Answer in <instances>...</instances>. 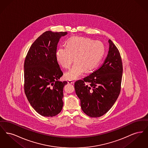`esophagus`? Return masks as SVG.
Wrapping results in <instances>:
<instances>
[{
  "label": "esophagus",
  "instance_id": "esophagus-1",
  "mask_svg": "<svg viewBox=\"0 0 148 148\" xmlns=\"http://www.w3.org/2000/svg\"><path fill=\"white\" fill-rule=\"evenodd\" d=\"M68 84H73L74 83V82L73 80H69L68 81Z\"/></svg>",
  "mask_w": 148,
  "mask_h": 148
}]
</instances>
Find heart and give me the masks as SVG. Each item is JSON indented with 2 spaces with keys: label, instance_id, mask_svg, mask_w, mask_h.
Returning a JSON list of instances; mask_svg holds the SVG:
<instances>
[{
  "label": "heart",
  "instance_id": "obj_1",
  "mask_svg": "<svg viewBox=\"0 0 148 148\" xmlns=\"http://www.w3.org/2000/svg\"><path fill=\"white\" fill-rule=\"evenodd\" d=\"M105 53L104 44L100 41L90 38L74 36L66 42L65 47L57 50V62L65 69L69 68L74 60L75 63L70 71L65 74L67 80H74L82 75L85 71L95 69Z\"/></svg>",
  "mask_w": 148,
  "mask_h": 148
}]
</instances>
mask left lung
Here are the masks:
<instances>
[{"label": "left lung", "mask_w": 148, "mask_h": 148, "mask_svg": "<svg viewBox=\"0 0 148 148\" xmlns=\"http://www.w3.org/2000/svg\"><path fill=\"white\" fill-rule=\"evenodd\" d=\"M108 42V54L101 66L74 84L82 110L92 118L100 117L107 113L120 92L122 60L115 44L110 39Z\"/></svg>", "instance_id": "1"}]
</instances>
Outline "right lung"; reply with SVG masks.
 <instances>
[{
    "label": "right lung",
    "mask_w": 148,
    "mask_h": 148,
    "mask_svg": "<svg viewBox=\"0 0 148 148\" xmlns=\"http://www.w3.org/2000/svg\"><path fill=\"white\" fill-rule=\"evenodd\" d=\"M67 32L47 31L32 44L24 62V91L29 103L40 115L52 117L63 106V73L56 61L57 45Z\"/></svg>",
    "instance_id": "obj_1"
}]
</instances>
